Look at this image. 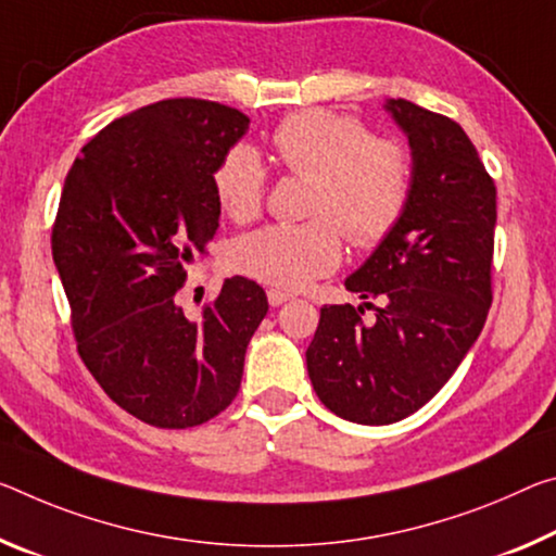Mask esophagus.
Returning <instances> with one entry per match:
<instances>
[{
  "instance_id": "1",
  "label": "esophagus",
  "mask_w": 556,
  "mask_h": 556,
  "mask_svg": "<svg viewBox=\"0 0 556 556\" xmlns=\"http://www.w3.org/2000/svg\"><path fill=\"white\" fill-rule=\"evenodd\" d=\"M267 299H269V304H271V306H279V304L289 302V299H292V294H289V292H281V289H269V292H267Z\"/></svg>"
}]
</instances>
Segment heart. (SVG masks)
<instances>
[{"instance_id":"heart-1","label":"heart","mask_w":556,"mask_h":556,"mask_svg":"<svg viewBox=\"0 0 556 556\" xmlns=\"http://www.w3.org/2000/svg\"><path fill=\"white\" fill-rule=\"evenodd\" d=\"M277 161L314 180L302 225H267L240 237L232 267L279 289H302L339 267L341 227L358 250L389 237L408 207L410 155L399 140L374 138L364 123L321 109L296 111L271 134ZM215 192L237 223L257 217L267 195V167L252 146H235L215 170Z\"/></svg>"}]
</instances>
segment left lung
Segmentation results:
<instances>
[{
	"label": "left lung",
	"mask_w": 556,
	"mask_h": 556,
	"mask_svg": "<svg viewBox=\"0 0 556 556\" xmlns=\"http://www.w3.org/2000/svg\"><path fill=\"white\" fill-rule=\"evenodd\" d=\"M386 111L410 143L408 207L346 279L366 302L326 304L306 349L319 401L361 426H389L433 399L492 304L495 180L455 121L405 99ZM364 305L374 320L363 319Z\"/></svg>",
	"instance_id": "obj_1"
}]
</instances>
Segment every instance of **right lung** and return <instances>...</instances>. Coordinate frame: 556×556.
I'll use <instances>...</instances> for the list:
<instances>
[{
    "mask_svg": "<svg viewBox=\"0 0 556 556\" xmlns=\"http://www.w3.org/2000/svg\"><path fill=\"white\" fill-rule=\"evenodd\" d=\"M247 128L230 105L157 101L99 130L66 175L51 254L78 356L148 426L192 428L223 413L269 309L247 277L225 279L198 321L178 294L217 230V165Z\"/></svg>",
    "mask_w": 556,
    "mask_h": 556,
    "instance_id": "1",
    "label": "right lung"
}]
</instances>
